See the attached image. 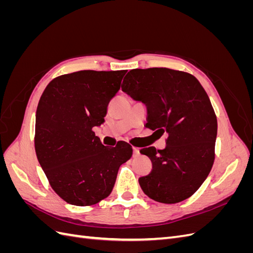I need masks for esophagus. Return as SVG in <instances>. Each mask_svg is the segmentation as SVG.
<instances>
[{
    "label": "esophagus",
    "mask_w": 253,
    "mask_h": 253,
    "mask_svg": "<svg viewBox=\"0 0 253 253\" xmlns=\"http://www.w3.org/2000/svg\"><path fill=\"white\" fill-rule=\"evenodd\" d=\"M133 152H134V156H138L139 155V149L138 148H133Z\"/></svg>",
    "instance_id": "1"
}]
</instances>
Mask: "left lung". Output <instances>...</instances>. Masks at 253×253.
<instances>
[{"instance_id":"left-lung-1","label":"left lung","mask_w":253,"mask_h":253,"mask_svg":"<svg viewBox=\"0 0 253 253\" xmlns=\"http://www.w3.org/2000/svg\"><path fill=\"white\" fill-rule=\"evenodd\" d=\"M121 88L147 105L149 128L169 135L164 150H140L153 165L139 178L143 192L163 204L187 200L214 162L217 120L206 90L194 76L163 67L129 71Z\"/></svg>"}]
</instances>
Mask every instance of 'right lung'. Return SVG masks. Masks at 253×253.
Listing matches in <instances>:
<instances>
[{"mask_svg":"<svg viewBox=\"0 0 253 253\" xmlns=\"http://www.w3.org/2000/svg\"><path fill=\"white\" fill-rule=\"evenodd\" d=\"M126 71H80L49 82L36 113L35 149L53 191L75 206L108 197L120 166L132 157L125 141L103 145L93 127L104 122Z\"/></svg>","mask_w":253,"mask_h":253,"instance_id":"1","label":"right lung"}]
</instances>
